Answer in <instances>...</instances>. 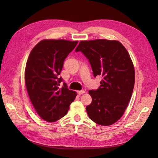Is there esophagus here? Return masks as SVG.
I'll list each match as a JSON object with an SVG mask.
<instances>
[{
	"label": "esophagus",
	"mask_w": 158,
	"mask_h": 158,
	"mask_svg": "<svg viewBox=\"0 0 158 158\" xmlns=\"http://www.w3.org/2000/svg\"><path fill=\"white\" fill-rule=\"evenodd\" d=\"M85 93V91L84 90H80V91H78V95H82L83 94Z\"/></svg>",
	"instance_id": "esophagus-1"
}]
</instances>
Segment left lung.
<instances>
[{
    "instance_id": "left-lung-1",
    "label": "left lung",
    "mask_w": 158,
    "mask_h": 158,
    "mask_svg": "<svg viewBox=\"0 0 158 158\" xmlns=\"http://www.w3.org/2000/svg\"><path fill=\"white\" fill-rule=\"evenodd\" d=\"M76 52L88 59L94 77L103 78L96 90H89L92 102L86 106L89 118L109 126L124 114L130 102L135 81V68L127 50L115 40L82 41Z\"/></svg>"
}]
</instances>
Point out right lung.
Masks as SVG:
<instances>
[{
  "instance_id": "right-lung-1",
  "label": "right lung",
  "mask_w": 158,
  "mask_h": 158,
  "mask_svg": "<svg viewBox=\"0 0 158 158\" xmlns=\"http://www.w3.org/2000/svg\"><path fill=\"white\" fill-rule=\"evenodd\" d=\"M78 41L44 40L33 47L25 69V83L30 101L44 120L52 123L63 117L77 94L69 89L59 75L64 60Z\"/></svg>"
}]
</instances>
